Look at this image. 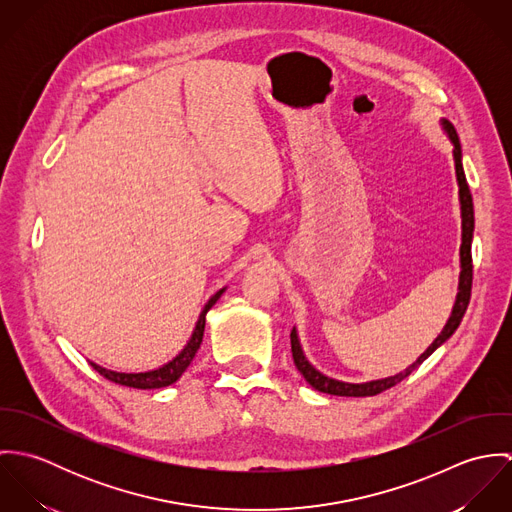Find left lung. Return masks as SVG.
Instances as JSON below:
<instances>
[{
  "instance_id": "8db88e82",
  "label": "left lung",
  "mask_w": 512,
  "mask_h": 512,
  "mask_svg": "<svg viewBox=\"0 0 512 512\" xmlns=\"http://www.w3.org/2000/svg\"><path fill=\"white\" fill-rule=\"evenodd\" d=\"M443 128L445 132L449 134L451 142H453V157H455V173H457V183H459V201H461V276H459V293H457V301L453 305V311H451V317L449 321L445 323L443 331L439 333L438 339L428 347V351L414 363L412 366H408L406 370H402L400 374L396 376H390V378H384V380H372V382H365V384H349V382H339V380H333V378H327L325 374H321L319 370H315L313 366L307 363V359L303 357V351H301V345H299V339H297V333L295 329H292L290 333V339H292V355L293 363L297 366V370L303 374V378L319 392H325V394H333V396H376L392 386H396L398 382H402L406 376H410L418 366L422 365L439 345H443L451 335L453 331L459 327L465 311H467V305H469V299H471V286H473V258H471V240H473V228H475V215H473V197H471V191H469V185H467V179H465V171H463V165H461V146H459V138H457V132L453 128V124H449L447 120H443Z\"/></svg>"
}]
</instances>
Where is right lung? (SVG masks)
Returning a JSON list of instances; mask_svg holds the SVG:
<instances>
[{
    "instance_id": "obj_1",
    "label": "right lung",
    "mask_w": 512,
    "mask_h": 512,
    "mask_svg": "<svg viewBox=\"0 0 512 512\" xmlns=\"http://www.w3.org/2000/svg\"><path fill=\"white\" fill-rule=\"evenodd\" d=\"M222 292H224V290H220V292L215 293V295L209 299V303L205 305V309H203L201 315H199L197 327H195V331H193V335H191L187 347H185L171 363H167V365H163L161 368H157V370L138 372V374L114 372V370L102 368V366L94 365V363H90V366H92L98 374H102L106 380L116 382V384H122V386H128V388H142V390H147V388H163V386L173 384V382L179 380V376L187 370V366L191 365L195 353L199 351V347H201V343H203L207 311L217 303V299L222 295Z\"/></svg>"
}]
</instances>
